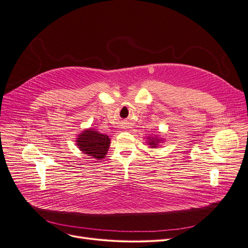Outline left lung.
I'll return each mask as SVG.
<instances>
[{
    "mask_svg": "<svg viewBox=\"0 0 248 248\" xmlns=\"http://www.w3.org/2000/svg\"><path fill=\"white\" fill-rule=\"evenodd\" d=\"M148 140H149L148 144L150 145L151 148H157L158 145H159V142L162 141V140H161V139H158L157 137H151V138L149 137Z\"/></svg>",
    "mask_w": 248,
    "mask_h": 248,
    "instance_id": "obj_1",
    "label": "left lung"
}]
</instances>
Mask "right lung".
I'll list each match as a JSON object with an SVG mask.
<instances>
[{"instance_id":"right-lung-1","label":"right lung","mask_w":248,"mask_h":248,"mask_svg":"<svg viewBox=\"0 0 248 248\" xmlns=\"http://www.w3.org/2000/svg\"><path fill=\"white\" fill-rule=\"evenodd\" d=\"M76 142V145L83 154H86L89 157H93L96 160H101L106 157L108 151L110 140L108 136L88 128L80 135H78Z\"/></svg>"}]
</instances>
